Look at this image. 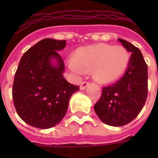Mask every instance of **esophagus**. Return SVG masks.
<instances>
[{
    "label": "esophagus",
    "instance_id": "1",
    "mask_svg": "<svg viewBox=\"0 0 158 158\" xmlns=\"http://www.w3.org/2000/svg\"><path fill=\"white\" fill-rule=\"evenodd\" d=\"M88 85H89V81H83L80 85V89H85Z\"/></svg>",
    "mask_w": 158,
    "mask_h": 158
}]
</instances>
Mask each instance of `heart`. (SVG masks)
Masks as SVG:
<instances>
[{
  "label": "heart",
  "mask_w": 158,
  "mask_h": 158,
  "mask_svg": "<svg viewBox=\"0 0 158 158\" xmlns=\"http://www.w3.org/2000/svg\"><path fill=\"white\" fill-rule=\"evenodd\" d=\"M129 61V52L122 45L96 44L79 49L75 60L69 62V69L77 73L93 70L96 81L108 84L123 74Z\"/></svg>",
  "instance_id": "heart-1"
}]
</instances>
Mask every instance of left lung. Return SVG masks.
<instances>
[{
  "label": "left lung",
  "mask_w": 158,
  "mask_h": 158,
  "mask_svg": "<svg viewBox=\"0 0 158 158\" xmlns=\"http://www.w3.org/2000/svg\"><path fill=\"white\" fill-rule=\"evenodd\" d=\"M131 52L126 72L118 81L102 88V94L95 104L96 115L111 126L125 125L139 115L148 93L147 64L139 48L124 40L118 39Z\"/></svg>",
  "instance_id": "obj_1"
}]
</instances>
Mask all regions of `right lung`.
<instances>
[{
    "mask_svg": "<svg viewBox=\"0 0 158 158\" xmlns=\"http://www.w3.org/2000/svg\"><path fill=\"white\" fill-rule=\"evenodd\" d=\"M66 40L44 39L23 55L15 73L12 100L19 116L29 125L49 129L62 121L70 97L79 86L63 78L64 62L57 51ZM55 59L57 65L51 61Z\"/></svg>",
    "mask_w": 158,
    "mask_h": 158,
    "instance_id": "obj_1",
    "label": "right lung"
}]
</instances>
